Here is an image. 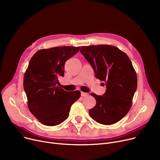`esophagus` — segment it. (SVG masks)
<instances>
[{"label":"esophagus","instance_id":"obj_1","mask_svg":"<svg viewBox=\"0 0 160 160\" xmlns=\"http://www.w3.org/2000/svg\"><path fill=\"white\" fill-rule=\"evenodd\" d=\"M88 93H84V92H81V96L82 97H86V96H88Z\"/></svg>","mask_w":160,"mask_h":160}]
</instances>
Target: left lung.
<instances>
[{"instance_id": "left-lung-1", "label": "left lung", "mask_w": 160, "mask_h": 160, "mask_svg": "<svg viewBox=\"0 0 160 160\" xmlns=\"http://www.w3.org/2000/svg\"><path fill=\"white\" fill-rule=\"evenodd\" d=\"M80 52L91 65L95 77L106 86L103 96L91 94L96 105L89 110V115L102 124L117 122L129 112L138 86L130 58L117 47L107 45L81 47Z\"/></svg>"}]
</instances>
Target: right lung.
Instances as JSON below:
<instances>
[{
  "label": "right lung",
  "mask_w": 160,
  "mask_h": 160,
  "mask_svg": "<svg viewBox=\"0 0 160 160\" xmlns=\"http://www.w3.org/2000/svg\"><path fill=\"white\" fill-rule=\"evenodd\" d=\"M80 47L41 49L32 56L24 76L23 86L30 112L44 125L61 124L69 116L72 104L80 97L79 91H66L59 87L66 61Z\"/></svg>",
  "instance_id": "obj_1"
}]
</instances>
